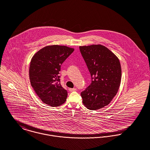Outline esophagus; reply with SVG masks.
Returning a JSON list of instances; mask_svg holds the SVG:
<instances>
[{
	"label": "esophagus",
	"mask_w": 150,
	"mask_h": 150,
	"mask_svg": "<svg viewBox=\"0 0 150 150\" xmlns=\"http://www.w3.org/2000/svg\"><path fill=\"white\" fill-rule=\"evenodd\" d=\"M69 91H70V92H73V91H76V90H77V89H76V88H69Z\"/></svg>",
	"instance_id": "34e87169"
}]
</instances>
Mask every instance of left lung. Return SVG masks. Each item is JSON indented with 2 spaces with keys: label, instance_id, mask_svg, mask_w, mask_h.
<instances>
[{
  "label": "left lung",
  "instance_id": "left-lung-1",
  "mask_svg": "<svg viewBox=\"0 0 150 150\" xmlns=\"http://www.w3.org/2000/svg\"><path fill=\"white\" fill-rule=\"evenodd\" d=\"M79 48L92 79L91 84L81 93L83 103L88 109L99 110L108 105L118 91L121 80L120 62L102 45Z\"/></svg>",
  "mask_w": 150,
  "mask_h": 150
}]
</instances>
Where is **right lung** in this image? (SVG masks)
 <instances>
[{
    "instance_id": "obj_1",
    "label": "right lung",
    "mask_w": 150,
    "mask_h": 150,
    "mask_svg": "<svg viewBox=\"0 0 150 150\" xmlns=\"http://www.w3.org/2000/svg\"><path fill=\"white\" fill-rule=\"evenodd\" d=\"M74 51L64 45L46 46L32 57L29 67L31 86L43 103L52 107L62 105L67 92L60 83L61 64Z\"/></svg>"
}]
</instances>
